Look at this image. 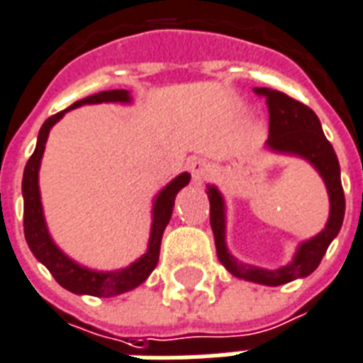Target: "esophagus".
Wrapping results in <instances>:
<instances>
[{"mask_svg": "<svg viewBox=\"0 0 363 363\" xmlns=\"http://www.w3.org/2000/svg\"><path fill=\"white\" fill-rule=\"evenodd\" d=\"M188 169H190V173H192V179L196 184H201V182L207 181V177H209V164L201 158L190 162Z\"/></svg>", "mask_w": 363, "mask_h": 363, "instance_id": "1", "label": "esophagus"}]
</instances>
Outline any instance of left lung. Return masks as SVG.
Listing matches in <instances>:
<instances>
[{
    "instance_id": "1",
    "label": "left lung",
    "mask_w": 363,
    "mask_h": 363,
    "mask_svg": "<svg viewBox=\"0 0 363 363\" xmlns=\"http://www.w3.org/2000/svg\"><path fill=\"white\" fill-rule=\"evenodd\" d=\"M254 92L265 96L267 107H269L267 147L279 152L303 156L315 165L326 182L328 194H330V220L324 232L305 241L298 248L292 264L284 265L281 269H259L254 265L241 264L228 252L226 242H224V203H222L220 192L215 186L207 188L211 205V228L215 233L218 259L232 275L245 281L265 284V286H281L294 279L311 275L318 267L330 242L335 239L343 226L345 192L341 186V169H339L335 150L324 135L320 121L313 113V109L273 88H256Z\"/></svg>"
}]
</instances>
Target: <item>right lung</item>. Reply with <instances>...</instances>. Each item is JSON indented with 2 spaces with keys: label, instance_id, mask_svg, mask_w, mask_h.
<instances>
[{
  "label": "right lung",
  "instance_id": "right-lung-1",
  "mask_svg": "<svg viewBox=\"0 0 363 363\" xmlns=\"http://www.w3.org/2000/svg\"><path fill=\"white\" fill-rule=\"evenodd\" d=\"M104 101H130L128 90H104V92L92 94L84 99H79L71 105L69 109L81 107L84 104H104ZM69 109L60 111L56 115L48 116L45 124L39 130L37 137V147L33 154L28 160L24 167V179H22V196H24V235L28 241V247L33 252L39 262H41L50 275L56 279L60 286L69 290L73 294H88V296H98V298H109V296H118L131 288L139 286L141 282L147 281V277L152 273V269L158 264L160 258V245H162V235L167 226V222L173 213L175 205V196L182 186H186L190 182V175L182 173L177 179L167 184V186L158 194V198L154 201V220L152 230H150V241H148L147 254H143L141 258L133 262L130 267L124 269L111 271V273H101V271H90L86 267L77 265L73 259H69L56 245L52 242L48 230L45 226L43 218L41 198H39V164H41L43 150L47 143L48 131L62 116Z\"/></svg>",
  "mask_w": 363,
  "mask_h": 363
}]
</instances>
